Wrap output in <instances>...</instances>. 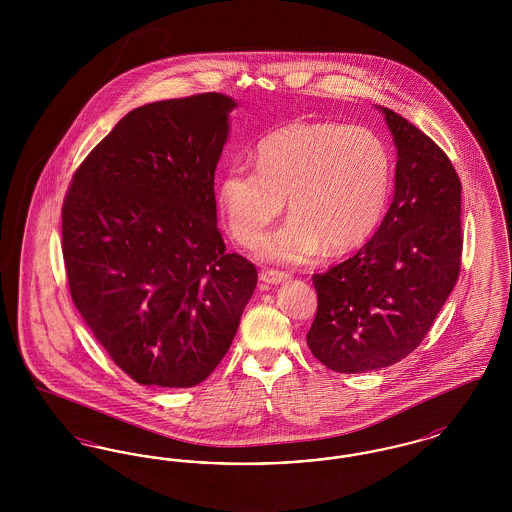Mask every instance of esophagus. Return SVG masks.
I'll use <instances>...</instances> for the list:
<instances>
[{"instance_id":"1","label":"esophagus","mask_w":512,"mask_h":512,"mask_svg":"<svg viewBox=\"0 0 512 512\" xmlns=\"http://www.w3.org/2000/svg\"><path fill=\"white\" fill-rule=\"evenodd\" d=\"M261 282L268 284V286H276V284H282L286 282L290 276L286 272H280V270H263L261 272Z\"/></svg>"}]
</instances>
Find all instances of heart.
Returning a JSON list of instances; mask_svg holds the SVG:
<instances>
[{
    "mask_svg": "<svg viewBox=\"0 0 512 512\" xmlns=\"http://www.w3.org/2000/svg\"><path fill=\"white\" fill-rule=\"evenodd\" d=\"M257 169L234 165L217 186L240 244L259 240L288 201L292 217L261 240V259L303 265L328 247L345 253L376 232L391 192V155L378 134L340 122L293 121L257 144Z\"/></svg>",
    "mask_w": 512,
    "mask_h": 512,
    "instance_id": "1",
    "label": "heart"
}]
</instances>
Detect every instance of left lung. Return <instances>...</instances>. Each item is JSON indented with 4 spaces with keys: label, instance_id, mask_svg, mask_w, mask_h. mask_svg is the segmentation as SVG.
Instances as JSON below:
<instances>
[{
    "label": "left lung",
    "instance_id": "left-lung-1",
    "mask_svg": "<svg viewBox=\"0 0 512 512\" xmlns=\"http://www.w3.org/2000/svg\"><path fill=\"white\" fill-rule=\"evenodd\" d=\"M388 124L395 194L380 228L351 259L315 274L307 345L322 365L357 374L399 363L428 334L461 270V180L414 124L376 105Z\"/></svg>",
    "mask_w": 512,
    "mask_h": 512
}]
</instances>
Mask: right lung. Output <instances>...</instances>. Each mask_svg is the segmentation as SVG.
Wrapping results in <instances>:
<instances>
[{
	"mask_svg": "<svg viewBox=\"0 0 512 512\" xmlns=\"http://www.w3.org/2000/svg\"><path fill=\"white\" fill-rule=\"evenodd\" d=\"M236 99L147 103L86 157L63 205L74 307L142 386L192 388L228 353L257 270L226 253L215 171Z\"/></svg>",
	"mask_w": 512,
	"mask_h": 512,
	"instance_id": "obj_1",
	"label": "right lung"
}]
</instances>
